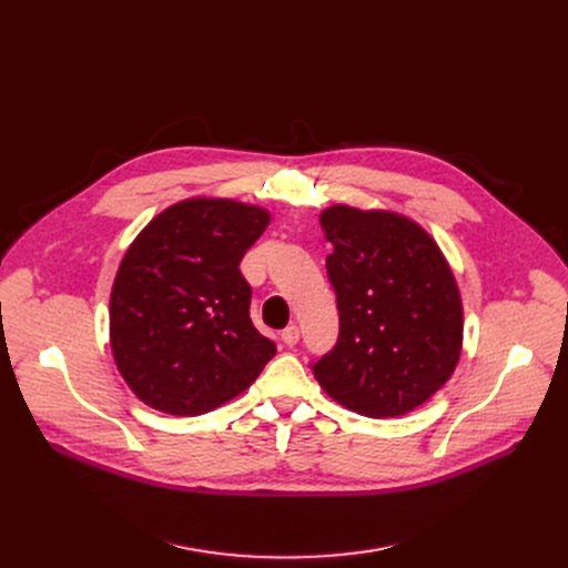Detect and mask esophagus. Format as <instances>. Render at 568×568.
<instances>
[{"mask_svg":"<svg viewBox=\"0 0 568 568\" xmlns=\"http://www.w3.org/2000/svg\"><path fill=\"white\" fill-rule=\"evenodd\" d=\"M281 341H283L287 347H292V345L300 343V326H296V324L285 326V329L281 332Z\"/></svg>","mask_w":568,"mask_h":568,"instance_id":"34e87169","label":"esophagus"}]
</instances>
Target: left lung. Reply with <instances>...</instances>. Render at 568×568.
Returning <instances> with one entry per match:
<instances>
[{
    "label": "left lung",
    "instance_id": "obj_1",
    "mask_svg": "<svg viewBox=\"0 0 568 568\" xmlns=\"http://www.w3.org/2000/svg\"><path fill=\"white\" fill-rule=\"evenodd\" d=\"M320 223L334 244L326 274L341 332L311 368L352 412L407 414L458 364L463 304L452 268L430 234L405 216L336 204Z\"/></svg>",
    "mask_w": 568,
    "mask_h": 568
}]
</instances>
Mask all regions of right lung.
<instances>
[{
  "label": "right lung",
  "instance_id": "add662e5",
  "mask_svg": "<svg viewBox=\"0 0 568 568\" xmlns=\"http://www.w3.org/2000/svg\"><path fill=\"white\" fill-rule=\"evenodd\" d=\"M268 212L195 197L168 206L126 251L110 294V345L131 392L149 407L197 416L255 382L276 343L251 322L239 262Z\"/></svg>",
  "mask_w": 568,
  "mask_h": 568
}]
</instances>
